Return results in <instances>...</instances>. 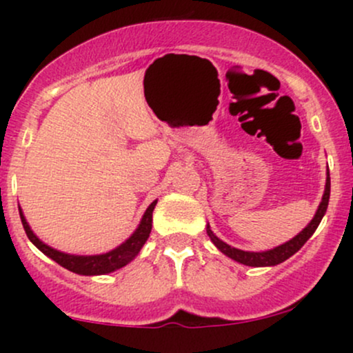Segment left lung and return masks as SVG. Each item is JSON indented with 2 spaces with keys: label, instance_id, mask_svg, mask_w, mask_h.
Masks as SVG:
<instances>
[{
  "label": "left lung",
  "instance_id": "1",
  "mask_svg": "<svg viewBox=\"0 0 353 353\" xmlns=\"http://www.w3.org/2000/svg\"><path fill=\"white\" fill-rule=\"evenodd\" d=\"M329 197H330V174L327 176L325 192H323L322 202H320L317 212H315V216L310 221V224L307 225V228L303 229L302 232L299 234V236H295L292 241H289V242H285V244L275 247V249L265 250V252H245V250L236 249V247H230V245L225 244V242H222L221 239L214 236V232L210 230L209 225H208V234H209L210 241L214 242V245H216L222 254H225L228 257L234 259V261L241 262V264L250 265V267L277 265V264H281V262L287 261L289 257H292V255L297 252V250H301V247L312 237V234H314L315 229L319 228V224H320V221H322L323 214H325L327 205H329Z\"/></svg>",
  "mask_w": 353,
  "mask_h": 353
}]
</instances>
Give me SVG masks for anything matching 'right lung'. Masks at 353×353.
I'll return each instance as SVG.
<instances>
[{"label": "right lung", "mask_w": 353, "mask_h": 353, "mask_svg": "<svg viewBox=\"0 0 353 353\" xmlns=\"http://www.w3.org/2000/svg\"><path fill=\"white\" fill-rule=\"evenodd\" d=\"M157 201H154L151 205H149L148 210L144 212L143 221H141L139 228L136 229V232L132 234L124 244H121L119 247H116L114 250L101 255H71V254H64L59 252V250L52 249V247L46 245L44 242L39 241L38 237L34 236L33 230L30 229L28 225L26 219H24L21 209H19V216H21V222L24 232H26L28 239H30L33 244L38 247L39 250L44 255L52 259L54 262H58L61 267L64 269L71 270L74 274H81V275H103V274H109L114 272V270L121 269L125 264L132 261L137 254H139L141 247L144 245V242L148 241L149 234H151L152 229V210L156 208Z\"/></svg>", "instance_id": "right-lung-1"}]
</instances>
